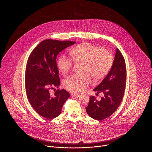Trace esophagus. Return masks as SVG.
<instances>
[{
    "mask_svg": "<svg viewBox=\"0 0 152 152\" xmlns=\"http://www.w3.org/2000/svg\"><path fill=\"white\" fill-rule=\"evenodd\" d=\"M72 96L75 97H79L80 96V94H72Z\"/></svg>",
    "mask_w": 152,
    "mask_h": 152,
    "instance_id": "obj_1",
    "label": "esophagus"
}]
</instances>
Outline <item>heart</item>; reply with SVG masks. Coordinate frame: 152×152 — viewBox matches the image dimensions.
<instances>
[{"instance_id": "obj_1", "label": "heart", "mask_w": 152, "mask_h": 152, "mask_svg": "<svg viewBox=\"0 0 152 152\" xmlns=\"http://www.w3.org/2000/svg\"><path fill=\"white\" fill-rule=\"evenodd\" d=\"M69 53L75 61L83 63L81 71L84 72L72 74L63 81L64 88L75 93H80L87 89L91 83L89 74L96 79H101L108 74L113 63V56L109 51L89 43L76 45ZM72 65L71 58L62 55L58 58V69L63 74L69 72Z\"/></svg>"}]
</instances>
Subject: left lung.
Instances as JSON below:
<instances>
[{
	"label": "left lung",
	"mask_w": 152,
	"mask_h": 152,
	"mask_svg": "<svg viewBox=\"0 0 152 152\" xmlns=\"http://www.w3.org/2000/svg\"><path fill=\"white\" fill-rule=\"evenodd\" d=\"M126 82V68L124 56L117 48L112 66L104 79L94 89L104 96L100 101L92 96L86 108L88 115L96 120H102L112 115L123 100Z\"/></svg>",
	"instance_id": "left-lung-1"
}]
</instances>
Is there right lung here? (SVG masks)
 Instances as JSON below:
<instances>
[{
	"instance_id": "right-lung-1",
	"label": "right lung",
	"mask_w": 152,
	"mask_h": 152,
	"mask_svg": "<svg viewBox=\"0 0 152 152\" xmlns=\"http://www.w3.org/2000/svg\"><path fill=\"white\" fill-rule=\"evenodd\" d=\"M71 41L46 39L32 51L26 68L25 87L30 104L36 112L47 119L61 114L69 94L58 89L51 94L50 90L60 84L56 57L60 52L75 43Z\"/></svg>"
}]
</instances>
